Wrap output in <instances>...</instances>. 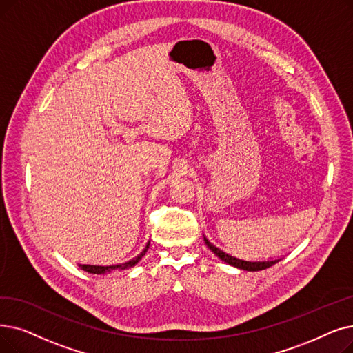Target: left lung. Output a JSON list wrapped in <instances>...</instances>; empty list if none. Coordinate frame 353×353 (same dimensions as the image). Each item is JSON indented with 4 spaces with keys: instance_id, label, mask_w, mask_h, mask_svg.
<instances>
[{
    "instance_id": "left-lung-1",
    "label": "left lung",
    "mask_w": 353,
    "mask_h": 353,
    "mask_svg": "<svg viewBox=\"0 0 353 353\" xmlns=\"http://www.w3.org/2000/svg\"><path fill=\"white\" fill-rule=\"evenodd\" d=\"M205 242H206V245L209 247V250H212V252H213L214 255H216V256H219V258L222 259V261L228 263L229 265H234V267H236V268H241V270L259 271V270L270 268V267H272L274 264L279 263V259H274V261H256V263L243 261V259H238V258H235V256H232V255H229V254L221 251L219 248L214 247L213 243H210L206 238H205Z\"/></svg>"
}]
</instances>
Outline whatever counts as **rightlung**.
<instances>
[{
  "instance_id": "obj_1",
  "label": "right lung",
  "mask_w": 353,
  "mask_h": 353,
  "mask_svg": "<svg viewBox=\"0 0 353 353\" xmlns=\"http://www.w3.org/2000/svg\"><path fill=\"white\" fill-rule=\"evenodd\" d=\"M148 245H150V243H148ZM148 245H147L145 250H144L139 256L134 258V259H131V261H128V263H125V264L110 265V267H101V265H81V267H82V270H83V271H88V272H90V274H105L106 271H112V270H124V268H128V267L135 265L137 263L140 261V259L145 255V252H147V250H148Z\"/></svg>"
}]
</instances>
